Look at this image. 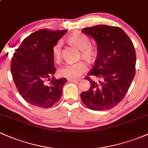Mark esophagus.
Masks as SVG:
<instances>
[{
  "label": "esophagus",
  "mask_w": 148,
  "mask_h": 148,
  "mask_svg": "<svg viewBox=\"0 0 148 148\" xmlns=\"http://www.w3.org/2000/svg\"><path fill=\"white\" fill-rule=\"evenodd\" d=\"M68 81H70V82H78V81H81V79H68Z\"/></svg>",
  "instance_id": "esophagus-1"
}]
</instances>
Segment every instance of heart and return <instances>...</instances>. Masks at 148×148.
Segmentation results:
<instances>
[{
  "mask_svg": "<svg viewBox=\"0 0 148 148\" xmlns=\"http://www.w3.org/2000/svg\"><path fill=\"white\" fill-rule=\"evenodd\" d=\"M69 42L81 50V56L88 61L94 60L96 55L95 49L90 45V41L87 36L83 34H73L68 37ZM62 42H58L52 48L54 60L59 63L62 60ZM88 69V66L84 61L66 64L59 69L58 74L69 79H77Z\"/></svg>",
  "mask_w": 148,
  "mask_h": 148,
  "instance_id": "obj_1",
  "label": "heart"
}]
</instances>
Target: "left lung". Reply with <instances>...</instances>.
Segmentation results:
<instances>
[{"label": "left lung", "instance_id": "1", "mask_svg": "<svg viewBox=\"0 0 148 148\" xmlns=\"http://www.w3.org/2000/svg\"><path fill=\"white\" fill-rule=\"evenodd\" d=\"M82 32L92 37L97 45V57L88 75V91L81 93V101L95 111L113 108L125 97L136 72L134 45L123 29L116 26L97 25L85 28Z\"/></svg>", "mask_w": 148, "mask_h": 148}]
</instances>
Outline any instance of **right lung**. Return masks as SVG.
<instances>
[{
    "label": "right lung",
    "mask_w": 148,
    "mask_h": 148,
    "mask_svg": "<svg viewBox=\"0 0 148 148\" xmlns=\"http://www.w3.org/2000/svg\"><path fill=\"white\" fill-rule=\"evenodd\" d=\"M67 32L37 30L23 40L13 55L11 72L15 86L23 99L33 106L49 108L62 96L67 80L54 78L52 48Z\"/></svg>",
    "instance_id": "obj_1"
}]
</instances>
